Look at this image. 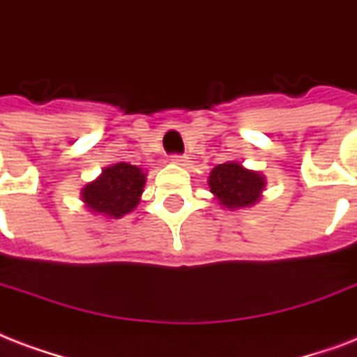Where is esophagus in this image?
Listing matches in <instances>:
<instances>
[{
	"label": "esophagus",
	"instance_id": "obj_1",
	"mask_svg": "<svg viewBox=\"0 0 357 357\" xmlns=\"http://www.w3.org/2000/svg\"><path fill=\"white\" fill-rule=\"evenodd\" d=\"M171 162L176 165H188V158L186 156H182V154H173V156H171Z\"/></svg>",
	"mask_w": 357,
	"mask_h": 357
}]
</instances>
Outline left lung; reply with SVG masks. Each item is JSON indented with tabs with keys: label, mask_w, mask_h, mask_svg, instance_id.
Here are the masks:
<instances>
[{
	"label": "left lung",
	"mask_w": 357,
	"mask_h": 357,
	"mask_svg": "<svg viewBox=\"0 0 357 357\" xmlns=\"http://www.w3.org/2000/svg\"><path fill=\"white\" fill-rule=\"evenodd\" d=\"M264 176L257 171L245 169L238 162H225L210 171V192L225 208L236 210L255 204L264 190Z\"/></svg>",
	"instance_id": "obj_1"
}]
</instances>
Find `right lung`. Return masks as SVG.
Listing matches in <instances>:
<instances>
[{
  "instance_id": "obj_1",
  "label": "right lung",
  "mask_w": 357,
  "mask_h": 357,
  "mask_svg": "<svg viewBox=\"0 0 357 357\" xmlns=\"http://www.w3.org/2000/svg\"><path fill=\"white\" fill-rule=\"evenodd\" d=\"M145 173L141 167L119 162L102 171L96 181L89 182L82 190V201L85 206L107 218H123L137 206L143 186Z\"/></svg>"
}]
</instances>
